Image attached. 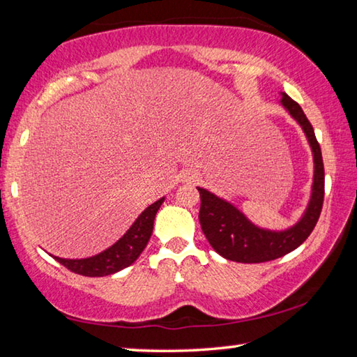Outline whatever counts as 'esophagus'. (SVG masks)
I'll return each instance as SVG.
<instances>
[{
    "instance_id": "1",
    "label": "esophagus",
    "mask_w": 357,
    "mask_h": 357,
    "mask_svg": "<svg viewBox=\"0 0 357 357\" xmlns=\"http://www.w3.org/2000/svg\"><path fill=\"white\" fill-rule=\"evenodd\" d=\"M187 179H190V181H193V179H195V176H189V178H187Z\"/></svg>"
}]
</instances>
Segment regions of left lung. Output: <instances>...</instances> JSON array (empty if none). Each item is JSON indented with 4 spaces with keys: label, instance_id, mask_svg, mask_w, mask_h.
<instances>
[{
    "label": "left lung",
    "instance_id": "8db88e82",
    "mask_svg": "<svg viewBox=\"0 0 357 357\" xmlns=\"http://www.w3.org/2000/svg\"><path fill=\"white\" fill-rule=\"evenodd\" d=\"M279 104L291 116L309 142L313 157V179L309 203L304 213L291 227L283 229H269L253 223L243 211L225 198L217 197L202 187L200 192V214L198 219L202 223L204 236L213 245V249L223 258L238 263H264L271 259L280 258L304 243L315 228L318 217L321 214L324 198V167L321 148L317 142L312 124L302 112L299 104L280 93Z\"/></svg>",
    "mask_w": 357,
    "mask_h": 357
}]
</instances>
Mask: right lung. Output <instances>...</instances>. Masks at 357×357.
<instances>
[{"label": "right lung", "instance_id": "right-lung-1", "mask_svg": "<svg viewBox=\"0 0 357 357\" xmlns=\"http://www.w3.org/2000/svg\"><path fill=\"white\" fill-rule=\"evenodd\" d=\"M164 200L165 197H162L160 200L149 204L116 243L108 247L104 252L98 253V255L80 259L59 258L53 255L52 257L58 263H61L69 271H72V273L86 277H104L128 268V266H130L140 257V253L146 247L151 234H153L155 214Z\"/></svg>", "mask_w": 357, "mask_h": 357}]
</instances>
